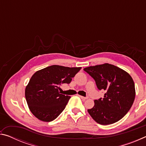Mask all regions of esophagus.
Instances as JSON below:
<instances>
[{
  "instance_id": "obj_1",
  "label": "esophagus",
  "mask_w": 146,
  "mask_h": 146,
  "mask_svg": "<svg viewBox=\"0 0 146 146\" xmlns=\"http://www.w3.org/2000/svg\"><path fill=\"white\" fill-rule=\"evenodd\" d=\"M79 97H80V98H81V99L82 100H86V99H88V97H82V96H79Z\"/></svg>"
}]
</instances>
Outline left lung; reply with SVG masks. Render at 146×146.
<instances>
[{
	"instance_id": "1",
	"label": "left lung",
	"mask_w": 146,
	"mask_h": 146,
	"mask_svg": "<svg viewBox=\"0 0 146 146\" xmlns=\"http://www.w3.org/2000/svg\"><path fill=\"white\" fill-rule=\"evenodd\" d=\"M94 80L99 90H105L103 98L95 100L88 110L93 119L101 125L111 124L124 117L135 98V83L126 71L108 63L84 69Z\"/></svg>"
}]
</instances>
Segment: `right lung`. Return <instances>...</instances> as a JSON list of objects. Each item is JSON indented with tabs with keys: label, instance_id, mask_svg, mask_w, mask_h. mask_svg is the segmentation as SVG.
Segmentation results:
<instances>
[{
	"label": "right lung",
	"instance_id": "obj_1",
	"mask_svg": "<svg viewBox=\"0 0 146 146\" xmlns=\"http://www.w3.org/2000/svg\"><path fill=\"white\" fill-rule=\"evenodd\" d=\"M80 69L53 65L33 74L26 87L25 97L35 117L44 122L58 117L71 97L60 94V86L70 84Z\"/></svg>",
	"mask_w": 146,
	"mask_h": 146
}]
</instances>
